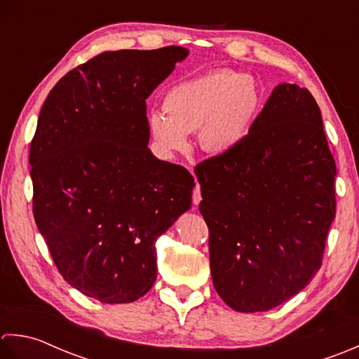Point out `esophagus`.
Here are the masks:
<instances>
[{
    "instance_id": "1",
    "label": "esophagus",
    "mask_w": 359,
    "mask_h": 359,
    "mask_svg": "<svg viewBox=\"0 0 359 359\" xmlns=\"http://www.w3.org/2000/svg\"><path fill=\"white\" fill-rule=\"evenodd\" d=\"M192 201L195 206H198L200 201H201V189H200V184L196 182L195 187H194V194H192Z\"/></svg>"
}]
</instances>
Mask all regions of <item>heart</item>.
<instances>
[{
  "mask_svg": "<svg viewBox=\"0 0 359 359\" xmlns=\"http://www.w3.org/2000/svg\"><path fill=\"white\" fill-rule=\"evenodd\" d=\"M260 94L254 80L229 69H217L172 86L163 113L149 116L150 133L167 153L184 151L187 135L198 130L201 149L226 155L245 141L257 116Z\"/></svg>",
  "mask_w": 359,
  "mask_h": 359,
  "instance_id": "obj_1",
  "label": "heart"
}]
</instances>
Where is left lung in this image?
Masks as SVG:
<instances>
[{"label":"left lung","instance_id":"left-lung-1","mask_svg":"<svg viewBox=\"0 0 359 359\" xmlns=\"http://www.w3.org/2000/svg\"><path fill=\"white\" fill-rule=\"evenodd\" d=\"M212 282L231 309L268 311L323 265L336 164L311 93L280 83L236 150L195 167Z\"/></svg>","mask_w":359,"mask_h":359}]
</instances>
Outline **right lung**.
<instances>
[{"label": "right lung", "mask_w": 359, "mask_h": 359, "mask_svg": "<svg viewBox=\"0 0 359 359\" xmlns=\"http://www.w3.org/2000/svg\"><path fill=\"white\" fill-rule=\"evenodd\" d=\"M189 50H107L58 80L29 151L32 212L71 287L128 304L156 280L155 241L192 204L194 177L147 147V99Z\"/></svg>", "instance_id": "1"}]
</instances>
